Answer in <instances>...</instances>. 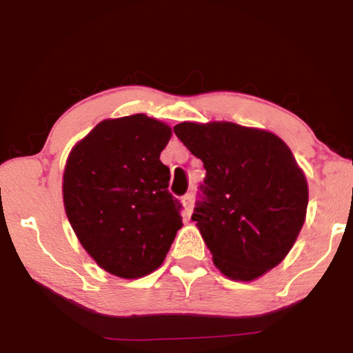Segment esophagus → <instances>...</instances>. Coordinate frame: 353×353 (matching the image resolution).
<instances>
[{
    "mask_svg": "<svg viewBox=\"0 0 353 353\" xmlns=\"http://www.w3.org/2000/svg\"><path fill=\"white\" fill-rule=\"evenodd\" d=\"M183 205H185L186 214L190 215L192 212V205H194V201H192V194H186L185 197H183Z\"/></svg>",
    "mask_w": 353,
    "mask_h": 353,
    "instance_id": "34e87169",
    "label": "esophagus"
}]
</instances>
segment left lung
I'll return each instance as SVG.
<instances>
[{"instance_id":"left-lung-1","label":"left lung","mask_w":353,"mask_h":353,"mask_svg":"<svg viewBox=\"0 0 353 353\" xmlns=\"http://www.w3.org/2000/svg\"><path fill=\"white\" fill-rule=\"evenodd\" d=\"M205 168L192 221L215 267L252 281L276 267L305 221L308 188L291 149L276 134L231 122L173 127Z\"/></svg>"}]
</instances>
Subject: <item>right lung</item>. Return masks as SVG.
I'll use <instances>...</instances> for the list:
<instances>
[{"label":"right lung","mask_w":353,"mask_h":353,"mask_svg":"<svg viewBox=\"0 0 353 353\" xmlns=\"http://www.w3.org/2000/svg\"><path fill=\"white\" fill-rule=\"evenodd\" d=\"M167 123L144 114L96 125L72 149L64 170V207L80 244L105 272L146 276L165 259L181 228V204L168 192L161 152Z\"/></svg>","instance_id":"1"}]
</instances>
